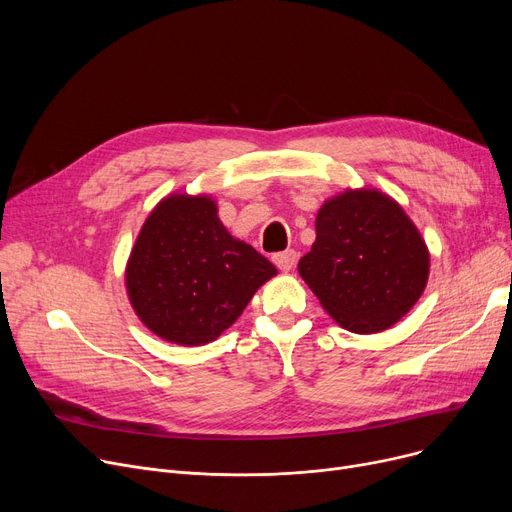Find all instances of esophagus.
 Listing matches in <instances>:
<instances>
[{
	"label": "esophagus",
	"instance_id": "34e87169",
	"mask_svg": "<svg viewBox=\"0 0 512 512\" xmlns=\"http://www.w3.org/2000/svg\"><path fill=\"white\" fill-rule=\"evenodd\" d=\"M274 263L278 265V270L282 272H290L294 263H297V253L294 251H284V253H276L274 255Z\"/></svg>",
	"mask_w": 512,
	"mask_h": 512
}]
</instances>
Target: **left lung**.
Masks as SVG:
<instances>
[{
    "label": "left lung",
    "instance_id": "1",
    "mask_svg": "<svg viewBox=\"0 0 512 512\" xmlns=\"http://www.w3.org/2000/svg\"><path fill=\"white\" fill-rule=\"evenodd\" d=\"M315 234L299 274L340 328L384 332L419 301L429 278V251L390 195L346 188L319 207Z\"/></svg>",
    "mask_w": 512,
    "mask_h": 512
}]
</instances>
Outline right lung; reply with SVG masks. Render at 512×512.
<instances>
[{
	"mask_svg": "<svg viewBox=\"0 0 512 512\" xmlns=\"http://www.w3.org/2000/svg\"><path fill=\"white\" fill-rule=\"evenodd\" d=\"M278 274L218 218L211 195L172 193L147 215L126 261V294L161 340L180 346L213 342Z\"/></svg>",
	"mask_w": 512,
	"mask_h": 512,
	"instance_id": "right-lung-1",
	"label": "right lung"
}]
</instances>
